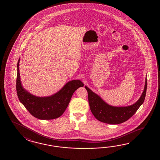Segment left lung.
Returning <instances> with one entry per match:
<instances>
[{
    "instance_id": "obj_1",
    "label": "left lung",
    "mask_w": 160,
    "mask_h": 160,
    "mask_svg": "<svg viewBox=\"0 0 160 160\" xmlns=\"http://www.w3.org/2000/svg\"><path fill=\"white\" fill-rule=\"evenodd\" d=\"M85 88L88 92V103L90 110L95 118L102 122L117 125L124 122L129 119L143 103L146 96L147 79H145L144 89L139 99L133 105L127 106L110 105L88 86H85Z\"/></svg>"
}]
</instances>
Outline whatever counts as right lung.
<instances>
[{
    "mask_svg": "<svg viewBox=\"0 0 160 160\" xmlns=\"http://www.w3.org/2000/svg\"><path fill=\"white\" fill-rule=\"evenodd\" d=\"M19 59L17 64V92L20 102L32 116L39 119H53L61 116L68 108L72 95L77 89L83 86L80 80H72L53 95L37 97L27 92L22 85Z\"/></svg>",
    "mask_w": 160,
    "mask_h": 160,
    "instance_id": "add662e5",
    "label": "right lung"
}]
</instances>
